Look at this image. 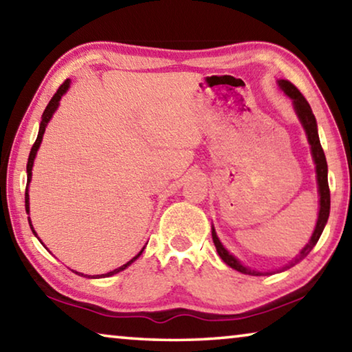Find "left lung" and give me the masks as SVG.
Segmentation results:
<instances>
[{
    "label": "left lung",
    "mask_w": 352,
    "mask_h": 352,
    "mask_svg": "<svg viewBox=\"0 0 352 352\" xmlns=\"http://www.w3.org/2000/svg\"><path fill=\"white\" fill-rule=\"evenodd\" d=\"M278 85L281 87V90L287 94V96L292 99L294 102V109L296 111V116L300 118V121L305 127V132L307 135V141L311 144V151H312V158L315 163V172H317V183H318V194H320V211H318V219H317V225H315V230L311 236V241L307 242V245L301 250L300 254L296 256L294 261H290L287 265L283 267V270H287L290 267H294L298 264L301 259H305L306 256L311 253V250L315 247V243L318 242L321 233H323L324 225L327 222V217H329V210H331V192H329V184H327V163H326V157L323 152V147L320 144V138H318V130H317V119H315L311 105L306 100V98L302 96L300 90L294 85V83L289 80H278ZM212 241L214 245H216V250L220 258L225 262L226 265H230L231 269H234L237 272L243 273V275H252V276H265V275H272V272H258V270H252L248 267L242 265L239 261H237L233 254H230L228 250H226L222 242L219 241V237L216 234V230L212 226ZM275 273V272H273Z\"/></svg>",
    "instance_id": "8db88e82"
}]
</instances>
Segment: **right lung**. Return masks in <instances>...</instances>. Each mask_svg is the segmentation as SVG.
Returning a JSON list of instances; mask_svg holds the SVG:
<instances>
[{
    "instance_id": "obj_1",
    "label": "right lung",
    "mask_w": 352,
    "mask_h": 352,
    "mask_svg": "<svg viewBox=\"0 0 352 352\" xmlns=\"http://www.w3.org/2000/svg\"><path fill=\"white\" fill-rule=\"evenodd\" d=\"M69 79H67L65 80L60 87H58V90H57V93L54 94V96H52V99L50 100V104L46 105V109H45V111H43V115H41V122H40V129H38V135H37V140H35V142H34V146H32V148H31V153H29V160H28V166H26V172H28V184H26V194H25V204H26V212L29 214V192H28V189H29V183H31V178H32V166H34V160H35V155H37V151H38V147H40V142H41V140H43V133H45V129H46V126H47V122H50V119L52 118V115H54V111L57 110V107H58V102H60V99H62V96L65 93H67V90L69 88ZM28 220H29V225H31V230H32V233L35 234V230L32 228V223H31V219L28 217ZM37 236V234H35ZM144 252V248L141 250V252L135 256L133 259H130L127 264H124V265H121V267H118V269H115L113 272H109V273H104V275H96V276H90V275H85V276H88V278H107V276H111V275H116V273H119V272H122L124 269H127V267L132 264V262L135 261V259H138L140 256H141V253ZM77 273V272H76Z\"/></svg>"
}]
</instances>
